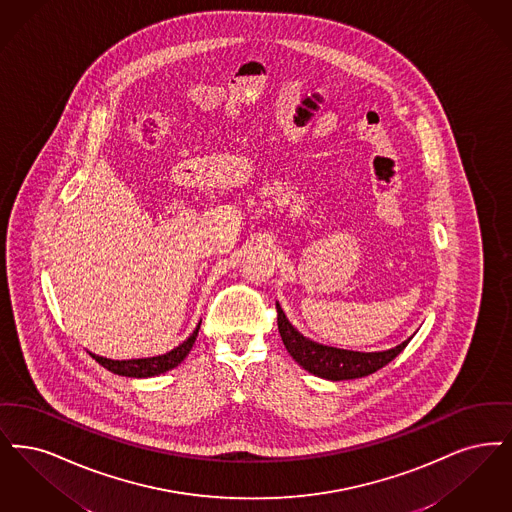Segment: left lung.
Returning <instances> with one entry per match:
<instances>
[{"instance_id": "obj_1", "label": "left lung", "mask_w": 512, "mask_h": 512, "mask_svg": "<svg viewBox=\"0 0 512 512\" xmlns=\"http://www.w3.org/2000/svg\"><path fill=\"white\" fill-rule=\"evenodd\" d=\"M277 306V327L283 338V344L290 356L298 361L306 371H310L315 377L327 378V380H348V378L367 377L378 371L380 367L388 365L401 350L409 344L411 338L401 342L400 346L386 350V352H350V350H338L331 346H323L308 340L306 336L298 333L285 317L279 304Z\"/></svg>"}]
</instances>
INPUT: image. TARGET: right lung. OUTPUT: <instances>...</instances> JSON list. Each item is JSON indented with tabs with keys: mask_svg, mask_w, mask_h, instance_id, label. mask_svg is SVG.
<instances>
[{
	"mask_svg": "<svg viewBox=\"0 0 512 512\" xmlns=\"http://www.w3.org/2000/svg\"><path fill=\"white\" fill-rule=\"evenodd\" d=\"M199 327L193 331V334H191L185 342H181L178 348H174L172 352H168V354H164V356L145 357V359H128V361H114V359H105V357L93 356V354H91V357H93L99 365H103L105 369H109L111 373L122 375V377H155V375H160V373H166V371L174 369L176 365H179V363L185 359V356L191 352L195 340H197Z\"/></svg>",
	"mask_w": 512,
	"mask_h": 512,
	"instance_id": "obj_1",
	"label": "right lung"
}]
</instances>
